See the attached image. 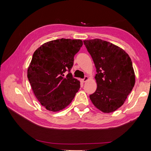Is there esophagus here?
I'll use <instances>...</instances> for the list:
<instances>
[{
    "instance_id": "1",
    "label": "esophagus",
    "mask_w": 151,
    "mask_h": 151,
    "mask_svg": "<svg viewBox=\"0 0 151 151\" xmlns=\"http://www.w3.org/2000/svg\"><path fill=\"white\" fill-rule=\"evenodd\" d=\"M89 79V76H85V77H84V78L82 79V81L83 82H86V81H88Z\"/></svg>"
}]
</instances>
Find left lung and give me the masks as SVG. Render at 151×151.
Instances as JSON below:
<instances>
[{"label":"left lung","instance_id":"8db88e82","mask_svg":"<svg viewBox=\"0 0 151 151\" xmlns=\"http://www.w3.org/2000/svg\"><path fill=\"white\" fill-rule=\"evenodd\" d=\"M97 74L92 103L104 113H111L124 104L135 84V73L130 56L121 48L101 39L84 40Z\"/></svg>","mask_w":151,"mask_h":151}]
</instances>
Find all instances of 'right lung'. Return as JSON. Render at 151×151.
I'll use <instances>...</instances> for the list:
<instances>
[{"label":"right lung","instance_id":"add662e5","mask_svg":"<svg viewBox=\"0 0 151 151\" xmlns=\"http://www.w3.org/2000/svg\"><path fill=\"white\" fill-rule=\"evenodd\" d=\"M82 45L81 40L62 38L45 43L34 52L27 76L38 101L49 111L62 110L79 90L81 82L70 70Z\"/></svg>","mask_w":151,"mask_h":151}]
</instances>
